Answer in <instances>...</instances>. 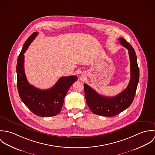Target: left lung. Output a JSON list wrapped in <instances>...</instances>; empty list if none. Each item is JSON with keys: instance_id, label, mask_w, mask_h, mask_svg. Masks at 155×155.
Instances as JSON below:
<instances>
[{"instance_id": "obj_1", "label": "left lung", "mask_w": 155, "mask_h": 155, "mask_svg": "<svg viewBox=\"0 0 155 155\" xmlns=\"http://www.w3.org/2000/svg\"><path fill=\"white\" fill-rule=\"evenodd\" d=\"M118 40L120 44L128 50L130 58L131 78L127 88L116 96L109 97L100 95L88 85L84 84L89 108L93 113L100 116H114L128 108L133 103L139 81V68L134 48L123 38Z\"/></svg>"}]
</instances>
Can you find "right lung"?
<instances>
[{
	"instance_id": "1",
	"label": "right lung",
	"mask_w": 155,
	"mask_h": 155,
	"mask_svg": "<svg viewBox=\"0 0 155 155\" xmlns=\"http://www.w3.org/2000/svg\"><path fill=\"white\" fill-rule=\"evenodd\" d=\"M38 35V32H34L27 39L18 56L17 88L22 102L35 114L42 117L54 116L60 112L68 89L78 78L76 76H63L54 86L46 90L37 88L28 83L24 72V54Z\"/></svg>"
}]
</instances>
